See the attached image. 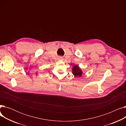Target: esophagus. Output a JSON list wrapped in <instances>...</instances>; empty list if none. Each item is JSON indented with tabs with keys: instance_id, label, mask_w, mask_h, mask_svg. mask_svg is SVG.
Instances as JSON below:
<instances>
[{
	"instance_id": "obj_1",
	"label": "esophagus",
	"mask_w": 126,
	"mask_h": 126,
	"mask_svg": "<svg viewBox=\"0 0 126 126\" xmlns=\"http://www.w3.org/2000/svg\"><path fill=\"white\" fill-rule=\"evenodd\" d=\"M60 59H62V58H60Z\"/></svg>"
}]
</instances>
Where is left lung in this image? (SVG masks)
Listing matches in <instances>:
<instances>
[{
    "label": "left lung",
    "mask_w": 126,
    "mask_h": 126,
    "mask_svg": "<svg viewBox=\"0 0 126 126\" xmlns=\"http://www.w3.org/2000/svg\"><path fill=\"white\" fill-rule=\"evenodd\" d=\"M72 74L75 77L78 76V77H81L82 75V71L80 69L79 67L77 65H75V66L72 68Z\"/></svg>",
    "instance_id": "obj_1"
}]
</instances>
